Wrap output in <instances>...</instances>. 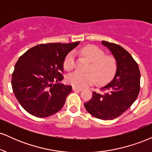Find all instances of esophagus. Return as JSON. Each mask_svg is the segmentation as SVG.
<instances>
[{
    "label": "esophagus",
    "instance_id": "1",
    "mask_svg": "<svg viewBox=\"0 0 152 152\" xmlns=\"http://www.w3.org/2000/svg\"><path fill=\"white\" fill-rule=\"evenodd\" d=\"M73 91H82V88H76V87L73 86Z\"/></svg>",
    "mask_w": 152,
    "mask_h": 152
}]
</instances>
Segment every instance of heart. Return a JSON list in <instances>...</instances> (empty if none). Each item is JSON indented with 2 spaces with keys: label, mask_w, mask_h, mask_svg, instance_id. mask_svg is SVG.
<instances>
[{
  "label": "heart",
  "mask_w": 152,
  "mask_h": 152,
  "mask_svg": "<svg viewBox=\"0 0 152 152\" xmlns=\"http://www.w3.org/2000/svg\"><path fill=\"white\" fill-rule=\"evenodd\" d=\"M81 53L91 61L90 73H81L75 71L67 77L68 83L74 87L82 88L94 84L98 80L101 84L109 81L116 70V61L114 57L105 56V53L99 47L88 45L81 50ZM75 64L74 52H70L64 60V69L71 71Z\"/></svg>",
  "instance_id": "heart-1"
}]
</instances>
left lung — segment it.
Returning <instances> with one entry per match:
<instances>
[{"instance_id": "1", "label": "left lung", "mask_w": 152, "mask_h": 152, "mask_svg": "<svg viewBox=\"0 0 152 152\" xmlns=\"http://www.w3.org/2000/svg\"><path fill=\"white\" fill-rule=\"evenodd\" d=\"M116 61L114 77L102 87L104 94L93 92L85 103L86 111L99 119L111 120L124 113L137 99L140 89V71L131 54L119 45L102 41Z\"/></svg>"}]
</instances>
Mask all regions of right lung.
I'll return each mask as SVG.
<instances>
[{
	"instance_id": "1",
	"label": "right lung",
	"mask_w": 152,
	"mask_h": 152,
	"mask_svg": "<svg viewBox=\"0 0 152 152\" xmlns=\"http://www.w3.org/2000/svg\"><path fill=\"white\" fill-rule=\"evenodd\" d=\"M79 43L39 44L19 58L12 75V88L28 113L48 117L62 109L72 87L58 83L64 78L61 73L67 54Z\"/></svg>"
}]
</instances>
